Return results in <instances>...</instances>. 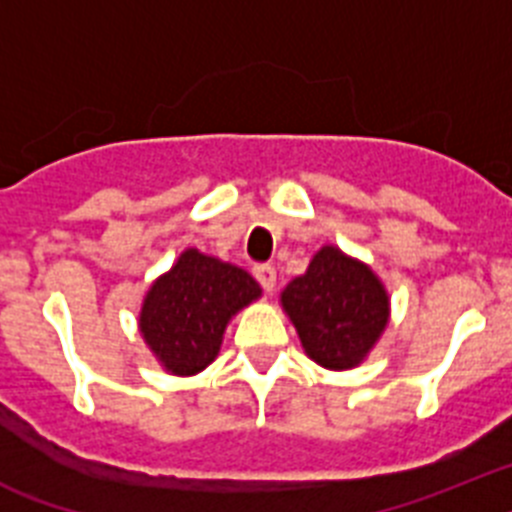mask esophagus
<instances>
[{
  "instance_id": "34e87169",
  "label": "esophagus",
  "mask_w": 512,
  "mask_h": 512,
  "mask_svg": "<svg viewBox=\"0 0 512 512\" xmlns=\"http://www.w3.org/2000/svg\"><path fill=\"white\" fill-rule=\"evenodd\" d=\"M252 273H255L257 283H260L265 291H273V288H275V268H273V265L262 262V265H255V270H252Z\"/></svg>"
}]
</instances>
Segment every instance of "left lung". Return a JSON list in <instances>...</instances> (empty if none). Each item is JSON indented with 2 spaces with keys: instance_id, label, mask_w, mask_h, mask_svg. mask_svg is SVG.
Returning a JSON list of instances; mask_svg holds the SVG:
<instances>
[{
  "instance_id": "1",
  "label": "left lung",
  "mask_w": 512,
  "mask_h": 512,
  "mask_svg": "<svg viewBox=\"0 0 512 512\" xmlns=\"http://www.w3.org/2000/svg\"><path fill=\"white\" fill-rule=\"evenodd\" d=\"M281 301L306 355L335 371L358 366L389 319L379 278L335 247H322L309 270L288 283Z\"/></svg>"
}]
</instances>
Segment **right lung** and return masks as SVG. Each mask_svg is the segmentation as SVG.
<instances>
[{
    "mask_svg": "<svg viewBox=\"0 0 512 512\" xmlns=\"http://www.w3.org/2000/svg\"><path fill=\"white\" fill-rule=\"evenodd\" d=\"M257 296L260 286L250 273L185 250L146 293L141 335L167 371L193 376L219 355L229 319Z\"/></svg>",
    "mask_w": 512,
    "mask_h": 512,
    "instance_id": "add662e5",
    "label": "right lung"
}]
</instances>
